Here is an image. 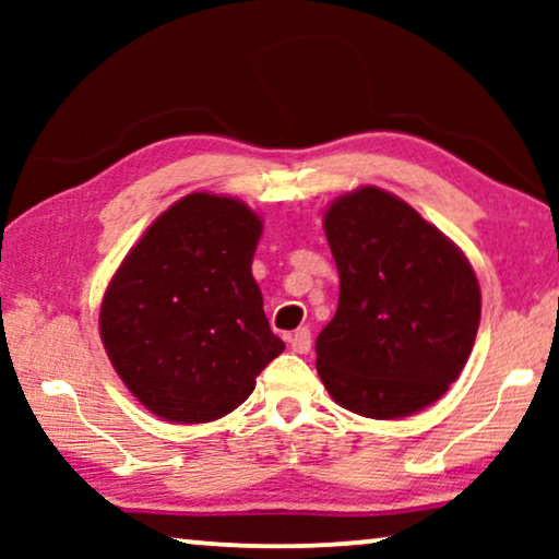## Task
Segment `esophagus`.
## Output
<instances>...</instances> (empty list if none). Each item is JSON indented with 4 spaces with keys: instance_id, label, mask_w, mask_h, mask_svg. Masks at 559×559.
<instances>
[{
    "instance_id": "obj_1",
    "label": "esophagus",
    "mask_w": 559,
    "mask_h": 559,
    "mask_svg": "<svg viewBox=\"0 0 559 559\" xmlns=\"http://www.w3.org/2000/svg\"><path fill=\"white\" fill-rule=\"evenodd\" d=\"M289 348H293L295 354H308V350H310V331H308V328H297V331L289 335Z\"/></svg>"
}]
</instances>
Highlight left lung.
Here are the masks:
<instances>
[{
  "instance_id": "obj_1",
  "label": "left lung",
  "mask_w": 559,
  "mask_h": 559,
  "mask_svg": "<svg viewBox=\"0 0 559 559\" xmlns=\"http://www.w3.org/2000/svg\"><path fill=\"white\" fill-rule=\"evenodd\" d=\"M341 277L338 310L316 341L341 407L409 417L461 377L480 323V287L461 249L386 190L364 186L323 216Z\"/></svg>"
}]
</instances>
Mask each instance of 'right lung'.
Returning a JSON list of instances; mask_svg holds the SVG:
<instances>
[{"label": "right lung", "instance_id": "add662e5", "mask_svg": "<svg viewBox=\"0 0 559 559\" xmlns=\"http://www.w3.org/2000/svg\"><path fill=\"white\" fill-rule=\"evenodd\" d=\"M262 218L190 193L155 218L104 293L98 328L129 392L167 423L234 412L285 350L251 277Z\"/></svg>", "mask_w": 559, "mask_h": 559}]
</instances>
